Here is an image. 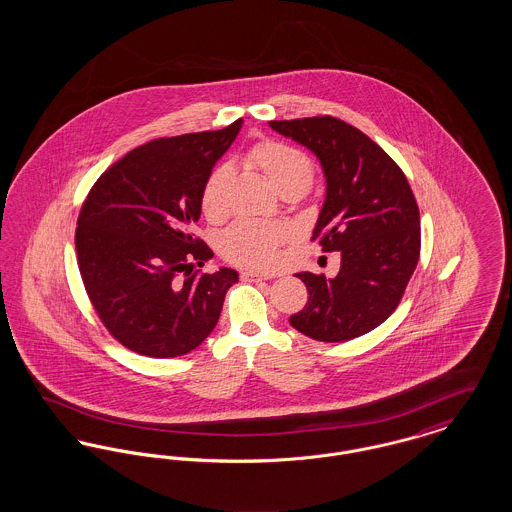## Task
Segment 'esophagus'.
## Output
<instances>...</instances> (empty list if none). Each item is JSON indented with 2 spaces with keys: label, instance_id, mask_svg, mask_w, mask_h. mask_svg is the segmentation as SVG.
Here are the masks:
<instances>
[{
  "label": "esophagus",
  "instance_id": "1",
  "mask_svg": "<svg viewBox=\"0 0 512 512\" xmlns=\"http://www.w3.org/2000/svg\"><path fill=\"white\" fill-rule=\"evenodd\" d=\"M270 278H272L270 274H261V272H255V270H244L242 272L244 282H261V280H270Z\"/></svg>",
  "mask_w": 512,
  "mask_h": 512
}]
</instances>
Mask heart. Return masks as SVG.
<instances>
[{"mask_svg": "<svg viewBox=\"0 0 512 512\" xmlns=\"http://www.w3.org/2000/svg\"><path fill=\"white\" fill-rule=\"evenodd\" d=\"M247 165L263 172L272 188L284 194L290 188L311 186L313 163L299 149L280 142H263L253 147L247 157ZM232 182V171L219 167L211 172L199 194V207L203 217L211 222H222L230 213L228 188ZM284 232L278 226H270L257 220L236 222L222 238V253L228 261L249 268H270L276 265Z\"/></svg>", "mask_w": 512, "mask_h": 512, "instance_id": "1", "label": "heart"}]
</instances>
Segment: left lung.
<instances>
[{
	"mask_svg": "<svg viewBox=\"0 0 512 512\" xmlns=\"http://www.w3.org/2000/svg\"><path fill=\"white\" fill-rule=\"evenodd\" d=\"M268 126L317 155L326 197L313 240L322 251L341 255L334 278L295 274L309 299L290 324L317 341L359 338L395 311L418 263L420 215L413 190L390 155L347 122L326 115Z\"/></svg>",
	"mask_w": 512,
	"mask_h": 512,
	"instance_id": "obj_1",
	"label": "left lung"
}]
</instances>
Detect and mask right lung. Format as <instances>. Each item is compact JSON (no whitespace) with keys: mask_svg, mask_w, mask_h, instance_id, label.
Returning a JSON list of instances; mask_svg holds the SVG:
<instances>
[{"mask_svg":"<svg viewBox=\"0 0 512 512\" xmlns=\"http://www.w3.org/2000/svg\"><path fill=\"white\" fill-rule=\"evenodd\" d=\"M242 122L128 151L80 209L74 245L84 288L111 336L140 355L172 359L201 345L238 282L234 268L192 274L213 251L190 228L201 186Z\"/></svg>","mask_w":512,"mask_h":512,"instance_id":"obj_1","label":"right lung"}]
</instances>
